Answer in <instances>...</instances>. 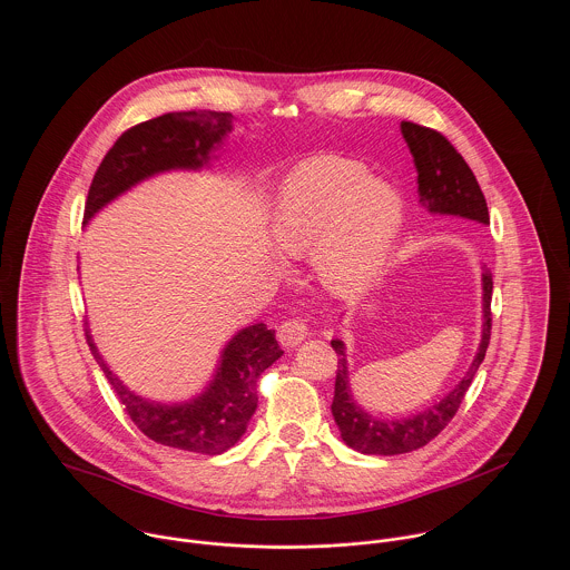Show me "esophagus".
<instances>
[{
	"label": "esophagus",
	"mask_w": 570,
	"mask_h": 570,
	"mask_svg": "<svg viewBox=\"0 0 570 570\" xmlns=\"http://www.w3.org/2000/svg\"><path fill=\"white\" fill-rule=\"evenodd\" d=\"M307 333H309V326L303 318H289L278 326V342L289 348L301 344L307 337Z\"/></svg>",
	"instance_id": "1"
}]
</instances>
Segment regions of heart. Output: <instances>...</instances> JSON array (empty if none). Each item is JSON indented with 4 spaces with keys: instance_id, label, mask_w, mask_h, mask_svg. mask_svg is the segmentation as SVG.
<instances>
[{
    "instance_id": "heart-1",
    "label": "heart",
    "mask_w": 570,
    "mask_h": 570,
    "mask_svg": "<svg viewBox=\"0 0 570 570\" xmlns=\"http://www.w3.org/2000/svg\"><path fill=\"white\" fill-rule=\"evenodd\" d=\"M404 217L400 190L362 164L321 156L298 164L281 186L272 235L287 254L316 247L326 287L351 296L382 272Z\"/></svg>"
}]
</instances>
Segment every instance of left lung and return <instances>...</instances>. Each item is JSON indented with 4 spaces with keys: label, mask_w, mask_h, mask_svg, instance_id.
<instances>
[{
    "label": "left lung",
    "mask_w": 570,
    "mask_h": 570,
    "mask_svg": "<svg viewBox=\"0 0 570 570\" xmlns=\"http://www.w3.org/2000/svg\"><path fill=\"white\" fill-rule=\"evenodd\" d=\"M402 134L406 138L407 149L416 166V184H419V202L430 213L439 215H459L481 224H489L488 202L476 181V175L463 160V156L452 147V142L423 125L402 122ZM491 289L493 281L488 269L483 272V337L479 353L465 373V377L450 391L439 404L412 414L406 419H375L353 402L348 389V371L342 340H331L333 351L337 353V371H335V391L331 412L340 428L342 441L362 452V454H406L428 445L456 414L479 366L485 360L489 337H491Z\"/></svg>",
    "instance_id": "1"
}]
</instances>
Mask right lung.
<instances>
[{
	"label": "right lung",
	"mask_w": 570,
	"mask_h": 570,
	"mask_svg": "<svg viewBox=\"0 0 570 570\" xmlns=\"http://www.w3.org/2000/svg\"><path fill=\"white\" fill-rule=\"evenodd\" d=\"M230 129L233 114L206 109L164 114L127 129L107 151L91 179L85 222L120 193L156 173L202 168ZM85 335L118 402L142 434L168 448L210 456L226 452L244 436L258 404L256 382L283 355L272 328L263 323L245 326L226 344L208 389L186 404L166 406L134 395L109 371L89 331Z\"/></svg>",
	"instance_id": "obj_1"
}]
</instances>
